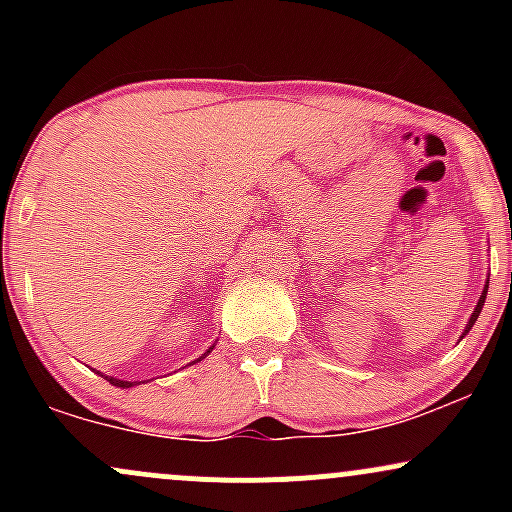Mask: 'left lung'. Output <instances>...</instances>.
<instances>
[{
    "label": "left lung",
    "instance_id": "left-lung-1",
    "mask_svg": "<svg viewBox=\"0 0 512 512\" xmlns=\"http://www.w3.org/2000/svg\"><path fill=\"white\" fill-rule=\"evenodd\" d=\"M486 291H489V284H486V289H484V293H481V298H479L477 308H474V313H472V317H469V325H467V330H464V332H469V330H472V325H474V322H477V317H479V313H481V308H484V301H486Z\"/></svg>",
    "mask_w": 512,
    "mask_h": 512
}]
</instances>
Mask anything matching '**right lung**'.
Masks as SVG:
<instances>
[{"mask_svg":"<svg viewBox=\"0 0 512 512\" xmlns=\"http://www.w3.org/2000/svg\"><path fill=\"white\" fill-rule=\"evenodd\" d=\"M209 354V351H207ZM108 383H113L117 387H132V383H127V380H117V378H108Z\"/></svg>","mask_w":512,"mask_h":512,"instance_id":"add662e5","label":"right lung"}]
</instances>
